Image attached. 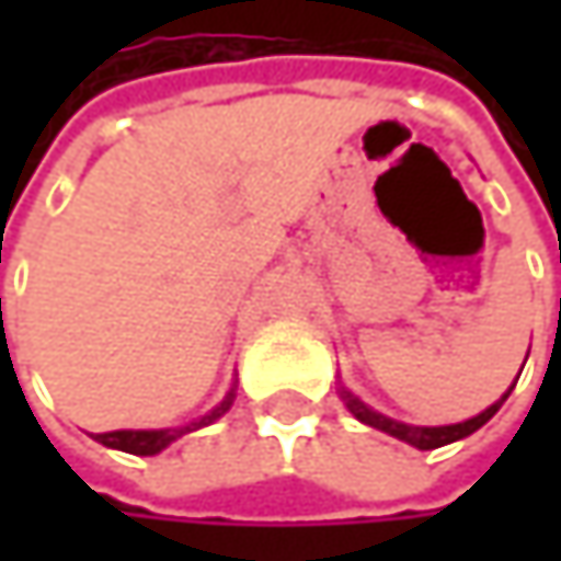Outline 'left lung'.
<instances>
[{"label": "left lung", "instance_id": "1", "mask_svg": "<svg viewBox=\"0 0 561 561\" xmlns=\"http://www.w3.org/2000/svg\"><path fill=\"white\" fill-rule=\"evenodd\" d=\"M510 390H513V387H510ZM510 390L504 392V399L510 396ZM341 396H344L347 409H351L364 425H374V428L387 432V435L399 438V442H409V445H415V448H422V451H432V448L451 445V442H458V438H465V435L478 432V428H481L488 419H494V412L504 405V399H501V402H494L491 409H484L481 415H474V419H468V422H458V425H438V428H419V425H405V422H396V419H387V415L374 412V409H370V405H364L354 392L341 390Z\"/></svg>", "mask_w": 561, "mask_h": 561}]
</instances>
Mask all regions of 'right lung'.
<instances>
[{"mask_svg": "<svg viewBox=\"0 0 561 561\" xmlns=\"http://www.w3.org/2000/svg\"><path fill=\"white\" fill-rule=\"evenodd\" d=\"M230 402H233V392H230L210 415H204L201 422H191V425H184V428H159V432H103V435H96V442L106 445V448L129 451V455H159L162 448H169L171 442L181 438L184 432H194V428L210 425L214 419H220V415L230 409Z\"/></svg>", "mask_w": 561, "mask_h": 561, "instance_id": "1", "label": "right lung"}]
</instances>
